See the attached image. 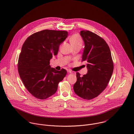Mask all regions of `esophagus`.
Masks as SVG:
<instances>
[{
	"mask_svg": "<svg viewBox=\"0 0 134 134\" xmlns=\"http://www.w3.org/2000/svg\"><path fill=\"white\" fill-rule=\"evenodd\" d=\"M68 72L69 73H70V74H74V72H73V71H72L71 70H69L68 71Z\"/></svg>",
	"mask_w": 134,
	"mask_h": 134,
	"instance_id": "34e87169",
	"label": "esophagus"
}]
</instances>
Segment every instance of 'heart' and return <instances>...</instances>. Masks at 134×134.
Segmentation results:
<instances>
[{"instance_id": "obj_1", "label": "heart", "mask_w": 134, "mask_h": 134, "mask_svg": "<svg viewBox=\"0 0 134 134\" xmlns=\"http://www.w3.org/2000/svg\"><path fill=\"white\" fill-rule=\"evenodd\" d=\"M70 42L72 47L76 46H82L83 43L81 37L78 34H74L72 35L70 38Z\"/></svg>"}]
</instances>
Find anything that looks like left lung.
<instances>
[{
    "instance_id": "obj_1",
    "label": "left lung",
    "mask_w": 134,
    "mask_h": 134,
    "mask_svg": "<svg viewBox=\"0 0 134 134\" xmlns=\"http://www.w3.org/2000/svg\"><path fill=\"white\" fill-rule=\"evenodd\" d=\"M80 35L84 42L82 60L87 62V74L82 77L76 72L74 92L80 97L91 100L105 89L113 72L114 64L109 46L102 38L87 30Z\"/></svg>"
}]
</instances>
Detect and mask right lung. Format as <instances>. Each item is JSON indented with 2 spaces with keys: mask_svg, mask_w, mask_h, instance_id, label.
I'll list each match as a JSON object with an SVG mask.
<instances>
[{
  "mask_svg": "<svg viewBox=\"0 0 134 134\" xmlns=\"http://www.w3.org/2000/svg\"><path fill=\"white\" fill-rule=\"evenodd\" d=\"M68 36L66 31L44 30L29 36L19 56L18 70L25 86L34 97L45 100L54 94L67 74L51 68L50 60Z\"/></svg>",
  "mask_w": 134,
  "mask_h": 134,
  "instance_id": "obj_1",
  "label": "right lung"
}]
</instances>
